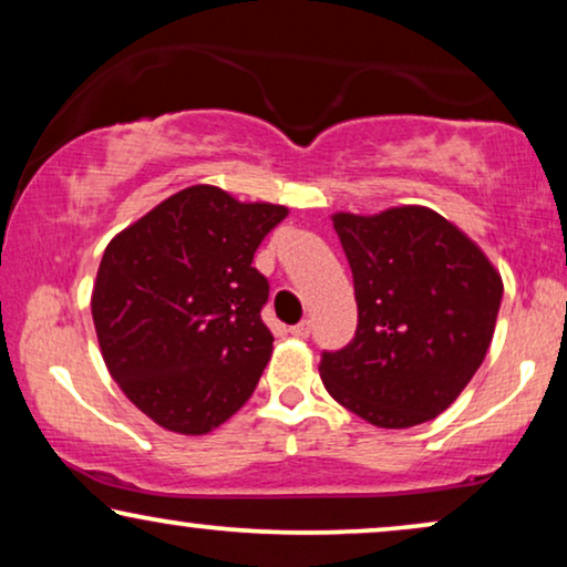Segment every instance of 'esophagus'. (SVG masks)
Instances as JSON below:
<instances>
[{
  "mask_svg": "<svg viewBox=\"0 0 567 567\" xmlns=\"http://www.w3.org/2000/svg\"><path fill=\"white\" fill-rule=\"evenodd\" d=\"M289 332H291L293 338H307L309 332H312V322H309V320H301L299 324H291Z\"/></svg>",
  "mask_w": 567,
  "mask_h": 567,
  "instance_id": "obj_1",
  "label": "esophagus"
}]
</instances>
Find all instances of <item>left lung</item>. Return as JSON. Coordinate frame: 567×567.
I'll use <instances>...</instances> for the list:
<instances>
[{"label": "left lung", "mask_w": 567, "mask_h": 567, "mask_svg": "<svg viewBox=\"0 0 567 567\" xmlns=\"http://www.w3.org/2000/svg\"><path fill=\"white\" fill-rule=\"evenodd\" d=\"M353 270L359 328L324 353L340 405L379 429H410L460 398L491 348L503 278L454 221L425 206L330 216Z\"/></svg>", "instance_id": "obj_1"}]
</instances>
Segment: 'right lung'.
Instances as JSON below:
<instances>
[{"label":"right lung","instance_id":"add662e5","mask_svg":"<svg viewBox=\"0 0 567 567\" xmlns=\"http://www.w3.org/2000/svg\"><path fill=\"white\" fill-rule=\"evenodd\" d=\"M289 216L216 185L173 193L107 243L92 322L115 384L165 431L204 436L250 400L274 353L262 237Z\"/></svg>","mask_w":567,"mask_h":567}]
</instances>
